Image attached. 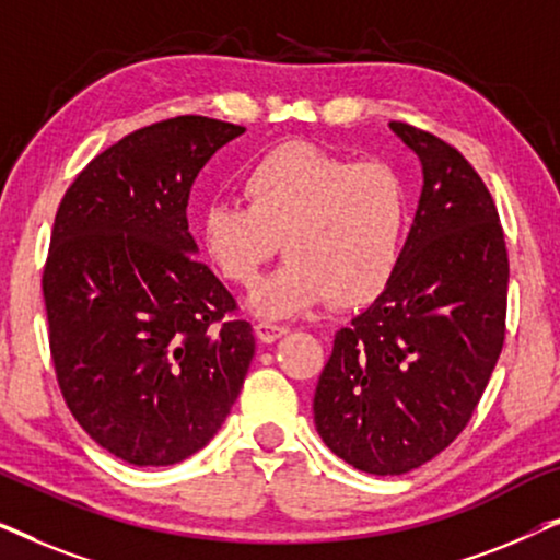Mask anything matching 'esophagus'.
I'll return each instance as SVG.
<instances>
[{
    "instance_id": "34e87169",
    "label": "esophagus",
    "mask_w": 560,
    "mask_h": 560,
    "mask_svg": "<svg viewBox=\"0 0 560 560\" xmlns=\"http://www.w3.org/2000/svg\"><path fill=\"white\" fill-rule=\"evenodd\" d=\"M255 334L257 339L262 343H272L282 339V336L288 334V326H280V324H270V320H259V324L255 326Z\"/></svg>"
}]
</instances>
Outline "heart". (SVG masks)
I'll return each instance as SVG.
<instances>
[{
  "mask_svg": "<svg viewBox=\"0 0 560 560\" xmlns=\"http://www.w3.org/2000/svg\"><path fill=\"white\" fill-rule=\"evenodd\" d=\"M240 190L244 206H206L198 244L229 285L255 288L282 242L290 259L252 295L262 318L298 316L328 298L359 308L389 285L408 229V194L389 165L285 142L242 173Z\"/></svg>",
  "mask_w": 560,
  "mask_h": 560,
  "instance_id": "heart-1",
  "label": "heart"
}]
</instances>
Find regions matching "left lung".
Returning <instances> with one entry per match:
<instances>
[{"label": "left lung", "instance_id": "obj_1", "mask_svg": "<svg viewBox=\"0 0 560 560\" xmlns=\"http://www.w3.org/2000/svg\"><path fill=\"white\" fill-rule=\"evenodd\" d=\"M423 165L400 262L334 339L313 395L328 448L395 477L441 454L469 423L504 343L510 262L500 213L462 152L389 121Z\"/></svg>", "mask_w": 560, "mask_h": 560}]
</instances>
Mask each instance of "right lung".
<instances>
[{"label":"right lung","instance_id":"add662e5","mask_svg":"<svg viewBox=\"0 0 560 560\" xmlns=\"http://www.w3.org/2000/svg\"><path fill=\"white\" fill-rule=\"evenodd\" d=\"M240 135L196 114L155 121L91 160L58 206L43 272L56 377L83 431L127 464L203 448L255 357L186 217L201 167Z\"/></svg>","mask_w":560,"mask_h":560}]
</instances>
